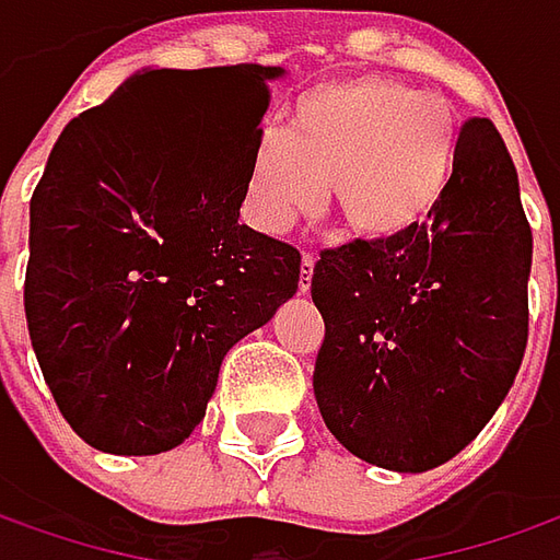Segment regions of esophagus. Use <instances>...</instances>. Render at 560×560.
Returning a JSON list of instances; mask_svg holds the SVG:
<instances>
[{
  "mask_svg": "<svg viewBox=\"0 0 560 560\" xmlns=\"http://www.w3.org/2000/svg\"><path fill=\"white\" fill-rule=\"evenodd\" d=\"M313 266H316V256H313V254L301 256V281H298V288H301V291H310V279H313Z\"/></svg>",
  "mask_w": 560,
  "mask_h": 560,
  "instance_id": "obj_1",
  "label": "esophagus"
}]
</instances>
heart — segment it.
<instances>
[{
    "label": "heart",
    "instance_id": "b5f03b06",
    "mask_svg": "<svg viewBox=\"0 0 560 560\" xmlns=\"http://www.w3.org/2000/svg\"><path fill=\"white\" fill-rule=\"evenodd\" d=\"M457 156V118L445 96L388 78H348L304 93L284 135L256 137L247 209L266 232L316 212L326 184L351 232L392 237L439 207Z\"/></svg>",
    "mask_w": 560,
    "mask_h": 560
}]
</instances>
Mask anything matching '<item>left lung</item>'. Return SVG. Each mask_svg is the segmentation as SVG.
<instances>
[{"instance_id":"1","label":"left lung","mask_w":560,"mask_h":560,"mask_svg":"<svg viewBox=\"0 0 560 560\" xmlns=\"http://www.w3.org/2000/svg\"><path fill=\"white\" fill-rule=\"evenodd\" d=\"M529 262L517 168L495 125L470 118L425 222L328 247L313 266L326 323L313 392L328 432L398 474L467 448L521 370Z\"/></svg>"}]
</instances>
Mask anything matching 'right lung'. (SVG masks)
Here are the masks:
<instances>
[{
    "label": "right lung",
    "mask_w": 560,
    "mask_h": 560,
    "mask_svg": "<svg viewBox=\"0 0 560 560\" xmlns=\"http://www.w3.org/2000/svg\"><path fill=\"white\" fill-rule=\"evenodd\" d=\"M281 68H159L65 125L31 197L24 313L61 417L106 454L175 448L219 366L301 279L237 225Z\"/></svg>",
    "instance_id": "add662e5"
}]
</instances>
